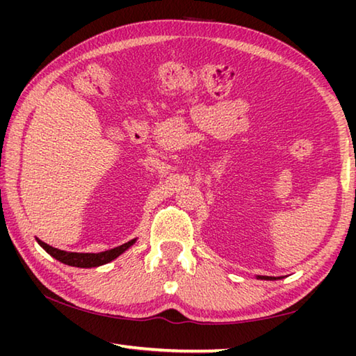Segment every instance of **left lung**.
I'll list each match as a JSON object with an SVG mask.
<instances>
[{
    "mask_svg": "<svg viewBox=\"0 0 356 356\" xmlns=\"http://www.w3.org/2000/svg\"><path fill=\"white\" fill-rule=\"evenodd\" d=\"M259 278H261V280H275V278H272V276H259Z\"/></svg>",
    "mask_w": 356,
    "mask_h": 356,
    "instance_id": "left-lung-1",
    "label": "left lung"
}]
</instances>
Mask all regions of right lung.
I'll return each instance as SVG.
<instances>
[{
    "label": "right lung",
    "instance_id": "obj_1",
    "mask_svg": "<svg viewBox=\"0 0 356 356\" xmlns=\"http://www.w3.org/2000/svg\"><path fill=\"white\" fill-rule=\"evenodd\" d=\"M38 243L44 248L48 254H51L59 262L72 265V267H81V268H91V267H99V265H104L111 262L113 259H116L119 254H122L125 250H129L131 245L135 243V238L130 240V242L116 246V248L102 251V252H67L58 248H53V246L47 245L45 242L38 238Z\"/></svg>",
    "mask_w": 356,
    "mask_h": 356
}]
</instances>
